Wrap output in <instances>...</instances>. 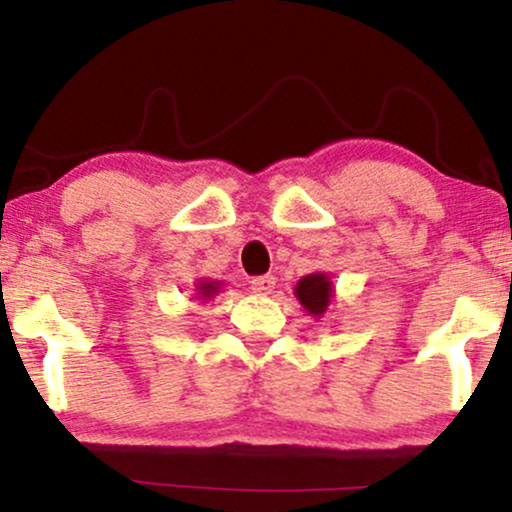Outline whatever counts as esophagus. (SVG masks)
<instances>
[{"label":"esophagus","instance_id":"obj_1","mask_svg":"<svg viewBox=\"0 0 512 512\" xmlns=\"http://www.w3.org/2000/svg\"><path fill=\"white\" fill-rule=\"evenodd\" d=\"M250 284L255 294H272V289L277 286V279H274L272 274H260V277L252 279Z\"/></svg>","mask_w":512,"mask_h":512}]
</instances>
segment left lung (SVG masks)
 I'll use <instances>...</instances> for the list:
<instances>
[{"label":"left lung","mask_w":512,"mask_h":512,"mask_svg":"<svg viewBox=\"0 0 512 512\" xmlns=\"http://www.w3.org/2000/svg\"><path fill=\"white\" fill-rule=\"evenodd\" d=\"M296 299L306 306L313 316H323L330 303V282L325 274H308L296 286Z\"/></svg>","instance_id":"left-lung-1"}]
</instances>
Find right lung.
<instances>
[{
	"mask_svg": "<svg viewBox=\"0 0 512 512\" xmlns=\"http://www.w3.org/2000/svg\"><path fill=\"white\" fill-rule=\"evenodd\" d=\"M199 294L201 296H206V299H211V294H216V284H211V282H204L199 286Z\"/></svg>",
	"mask_w": 512,
	"mask_h": 512,
	"instance_id": "1",
	"label": "right lung"
}]
</instances>
